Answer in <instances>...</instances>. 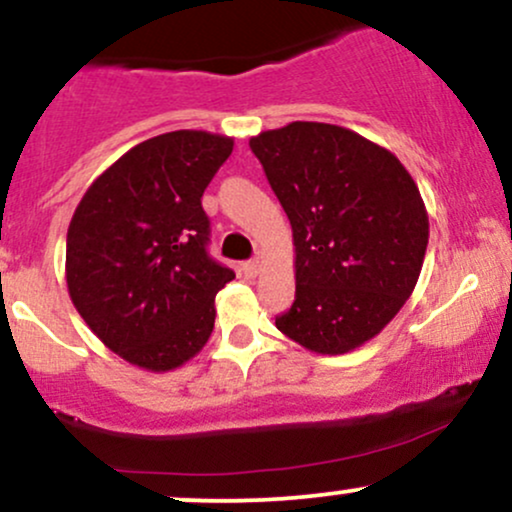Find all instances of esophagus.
Returning <instances> with one entry per match:
<instances>
[{
    "label": "esophagus",
    "instance_id": "1",
    "mask_svg": "<svg viewBox=\"0 0 512 512\" xmlns=\"http://www.w3.org/2000/svg\"><path fill=\"white\" fill-rule=\"evenodd\" d=\"M260 269H262L260 260H250V262L243 264V272H245V276H248V279H255V276L260 274Z\"/></svg>",
    "mask_w": 512,
    "mask_h": 512
}]
</instances>
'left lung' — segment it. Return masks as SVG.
I'll return each instance as SVG.
<instances>
[{
	"label": "left lung",
	"mask_w": 512,
	"mask_h": 512,
	"mask_svg": "<svg viewBox=\"0 0 512 512\" xmlns=\"http://www.w3.org/2000/svg\"><path fill=\"white\" fill-rule=\"evenodd\" d=\"M291 221L296 301L276 330L322 356L358 349L390 325L419 281L428 211L385 146L325 122L250 139Z\"/></svg>",
	"instance_id": "obj_1"
}]
</instances>
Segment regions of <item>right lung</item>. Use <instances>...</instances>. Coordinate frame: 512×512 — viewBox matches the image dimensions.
<instances>
[{
  "label": "right lung",
  "mask_w": 512,
  "mask_h": 512,
  "mask_svg": "<svg viewBox=\"0 0 512 512\" xmlns=\"http://www.w3.org/2000/svg\"><path fill=\"white\" fill-rule=\"evenodd\" d=\"M233 137L178 129L132 146L81 197L67 231L74 308L113 354L149 373L195 358L214 296L236 274L207 255L202 195Z\"/></svg>",
  "instance_id": "1"
}]
</instances>
